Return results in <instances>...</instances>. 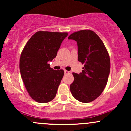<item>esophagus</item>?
<instances>
[{
  "label": "esophagus",
  "instance_id": "34e87169",
  "mask_svg": "<svg viewBox=\"0 0 131 131\" xmlns=\"http://www.w3.org/2000/svg\"><path fill=\"white\" fill-rule=\"evenodd\" d=\"M71 73V72L70 71H67V70H64V73H65L66 74H70V73Z\"/></svg>",
  "mask_w": 131,
  "mask_h": 131
}]
</instances>
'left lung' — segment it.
Here are the masks:
<instances>
[{
  "mask_svg": "<svg viewBox=\"0 0 131 131\" xmlns=\"http://www.w3.org/2000/svg\"><path fill=\"white\" fill-rule=\"evenodd\" d=\"M78 45V61L84 64L82 73H73L74 80L70 91L76 100L91 102L100 95L107 84L110 71L108 51L99 36L91 30H82L70 35Z\"/></svg>",
  "mask_w": 131,
  "mask_h": 131,
  "instance_id": "obj_1",
  "label": "left lung"
}]
</instances>
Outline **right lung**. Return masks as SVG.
I'll list each match as a JSON object with an SVG mask.
<instances>
[{"instance_id":"obj_1","label":"right lung","mask_w":131,"mask_h":131,"mask_svg":"<svg viewBox=\"0 0 131 131\" xmlns=\"http://www.w3.org/2000/svg\"><path fill=\"white\" fill-rule=\"evenodd\" d=\"M67 32L38 31L24 47L19 60L23 81L30 97L39 103H47L55 97L64 76L63 70H54L48 64L57 56Z\"/></svg>"}]
</instances>
